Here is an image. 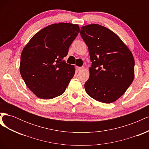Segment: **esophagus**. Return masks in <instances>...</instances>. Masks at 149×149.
Returning <instances> with one entry per match:
<instances>
[{"instance_id": "esophagus-1", "label": "esophagus", "mask_w": 149, "mask_h": 149, "mask_svg": "<svg viewBox=\"0 0 149 149\" xmlns=\"http://www.w3.org/2000/svg\"><path fill=\"white\" fill-rule=\"evenodd\" d=\"M84 68L83 66H81V67H78V71H82L84 70Z\"/></svg>"}]
</instances>
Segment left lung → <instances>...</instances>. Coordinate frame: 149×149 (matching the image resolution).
<instances>
[{
	"label": "left lung",
	"instance_id": "left-lung-1",
	"mask_svg": "<svg viewBox=\"0 0 149 149\" xmlns=\"http://www.w3.org/2000/svg\"><path fill=\"white\" fill-rule=\"evenodd\" d=\"M88 47L89 78L84 84L88 95L97 101L111 103L121 97L134 78V58L126 45L113 31L98 24L81 29Z\"/></svg>",
	"mask_w": 149,
	"mask_h": 149
}]
</instances>
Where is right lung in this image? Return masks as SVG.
I'll use <instances>...</instances> for the list:
<instances>
[{"label":"right lung","mask_w":149,"mask_h":149,"mask_svg":"<svg viewBox=\"0 0 149 149\" xmlns=\"http://www.w3.org/2000/svg\"><path fill=\"white\" fill-rule=\"evenodd\" d=\"M79 32V25L54 24L40 30L21 53L20 73L36 96L50 100L63 93L75 73L63 58Z\"/></svg>","instance_id":"obj_1"}]
</instances>
